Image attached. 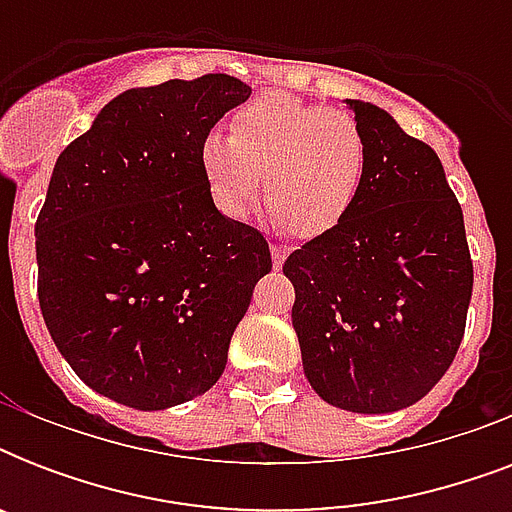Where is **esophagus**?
<instances>
[{
  "instance_id": "1",
  "label": "esophagus",
  "mask_w": 512,
  "mask_h": 512,
  "mask_svg": "<svg viewBox=\"0 0 512 512\" xmlns=\"http://www.w3.org/2000/svg\"><path fill=\"white\" fill-rule=\"evenodd\" d=\"M271 255H273V268H281V265H284V260H287V247H281V244H273Z\"/></svg>"
}]
</instances>
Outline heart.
Returning <instances> with one entry per match:
<instances>
[{
    "label": "heart",
    "mask_w": 512,
    "mask_h": 512,
    "mask_svg": "<svg viewBox=\"0 0 512 512\" xmlns=\"http://www.w3.org/2000/svg\"><path fill=\"white\" fill-rule=\"evenodd\" d=\"M199 167L225 217H247L265 175L273 225L316 239L335 231L356 204L366 146L345 111L271 92L233 114L231 135L209 132L201 140Z\"/></svg>",
    "instance_id": "b5f03b06"
}]
</instances>
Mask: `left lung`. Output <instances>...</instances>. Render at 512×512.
I'll use <instances>...</instances> for the list:
<instances>
[{
	"label": "left lung",
	"instance_id": "left-lung-1",
	"mask_svg": "<svg viewBox=\"0 0 512 512\" xmlns=\"http://www.w3.org/2000/svg\"><path fill=\"white\" fill-rule=\"evenodd\" d=\"M345 106L364 135V185L335 231L287 257L284 276L311 388L345 412L388 414L452 366L473 263L436 151L374 103Z\"/></svg>",
	"mask_w": 512,
	"mask_h": 512
}]
</instances>
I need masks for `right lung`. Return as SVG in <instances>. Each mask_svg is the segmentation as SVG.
Instances as JSON below:
<instances>
[{"instance_id":"1","label":"right lung","mask_w":512,"mask_h":512,"mask_svg":"<svg viewBox=\"0 0 512 512\" xmlns=\"http://www.w3.org/2000/svg\"><path fill=\"white\" fill-rule=\"evenodd\" d=\"M252 87L204 74L132 87L66 146L36 220L39 305L95 393L159 412L207 393L255 284L263 233L215 207L201 140Z\"/></svg>"}]
</instances>
